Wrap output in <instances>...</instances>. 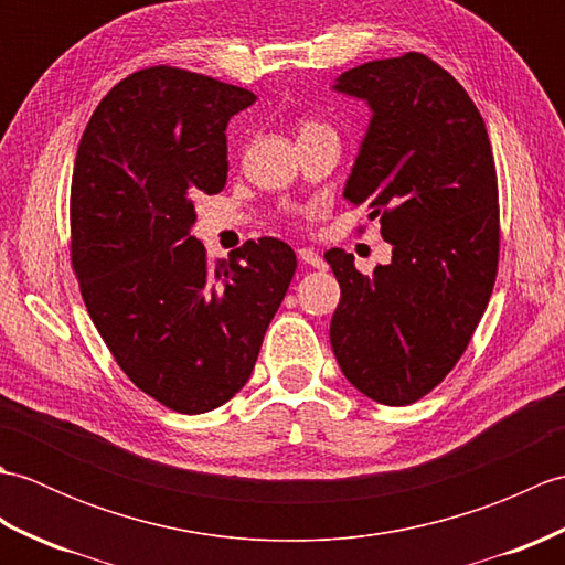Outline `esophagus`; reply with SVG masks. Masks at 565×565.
<instances>
[{"instance_id":"34e87169","label":"esophagus","mask_w":565,"mask_h":565,"mask_svg":"<svg viewBox=\"0 0 565 565\" xmlns=\"http://www.w3.org/2000/svg\"><path fill=\"white\" fill-rule=\"evenodd\" d=\"M298 259H301L303 264H308V267H313V269H322L326 267V259H322L316 249H310V247H301L298 249Z\"/></svg>"}]
</instances>
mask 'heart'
Listing matches in <instances>:
<instances>
[{
	"instance_id": "b5f03b06",
	"label": "heart",
	"mask_w": 565,
	"mask_h": 565,
	"mask_svg": "<svg viewBox=\"0 0 565 565\" xmlns=\"http://www.w3.org/2000/svg\"><path fill=\"white\" fill-rule=\"evenodd\" d=\"M320 128H328V126L320 124V121H303V124H301V136H303V134H310V130H320Z\"/></svg>"
}]
</instances>
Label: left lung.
<instances>
[{"mask_svg": "<svg viewBox=\"0 0 565 565\" xmlns=\"http://www.w3.org/2000/svg\"><path fill=\"white\" fill-rule=\"evenodd\" d=\"M334 89L371 109L344 199L381 221L393 257L364 276L344 249L326 252L342 289L332 352L366 398L411 405L459 362L493 294V150L466 89L423 53L347 70Z\"/></svg>", "mask_w": 565, "mask_h": 565, "instance_id": "obj_1", "label": "left lung"}]
</instances>
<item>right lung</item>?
<instances>
[{"mask_svg":"<svg viewBox=\"0 0 565 565\" xmlns=\"http://www.w3.org/2000/svg\"><path fill=\"white\" fill-rule=\"evenodd\" d=\"M255 94L158 65L121 79L79 140L72 269L116 364L170 411L209 413L245 386L296 271L276 237L209 262L194 199L227 179L231 116Z\"/></svg>","mask_w":565,"mask_h":565,"instance_id":"1","label":"right lung"}]
</instances>
